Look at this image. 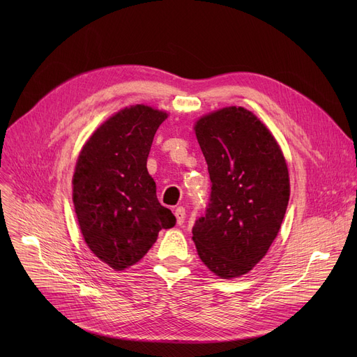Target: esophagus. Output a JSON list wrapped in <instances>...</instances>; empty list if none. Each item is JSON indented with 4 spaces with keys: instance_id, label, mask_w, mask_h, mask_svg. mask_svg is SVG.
<instances>
[{
    "instance_id": "1",
    "label": "esophagus",
    "mask_w": 357,
    "mask_h": 357,
    "mask_svg": "<svg viewBox=\"0 0 357 357\" xmlns=\"http://www.w3.org/2000/svg\"><path fill=\"white\" fill-rule=\"evenodd\" d=\"M185 208L183 207H178L176 210H175V217H176V221H178V224L179 226H182V224L185 222Z\"/></svg>"
}]
</instances>
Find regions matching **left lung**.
<instances>
[{
    "instance_id": "1",
    "label": "left lung",
    "mask_w": 357,
    "mask_h": 357,
    "mask_svg": "<svg viewBox=\"0 0 357 357\" xmlns=\"http://www.w3.org/2000/svg\"><path fill=\"white\" fill-rule=\"evenodd\" d=\"M195 135L211 179L192 240L220 278L245 275L268 253L289 201L285 158L266 126L243 107L199 119Z\"/></svg>"
}]
</instances>
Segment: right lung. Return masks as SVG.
I'll return each instance as SVG.
<instances>
[{
    "instance_id": "obj_1",
    "label": "right lung",
    "mask_w": 357,
    "mask_h": 357,
    "mask_svg": "<svg viewBox=\"0 0 357 357\" xmlns=\"http://www.w3.org/2000/svg\"><path fill=\"white\" fill-rule=\"evenodd\" d=\"M166 112L124 108L82 147L73 174V205L85 243L108 266L123 271L153 246L162 229L176 224L156 197L147 156Z\"/></svg>"
}]
</instances>
